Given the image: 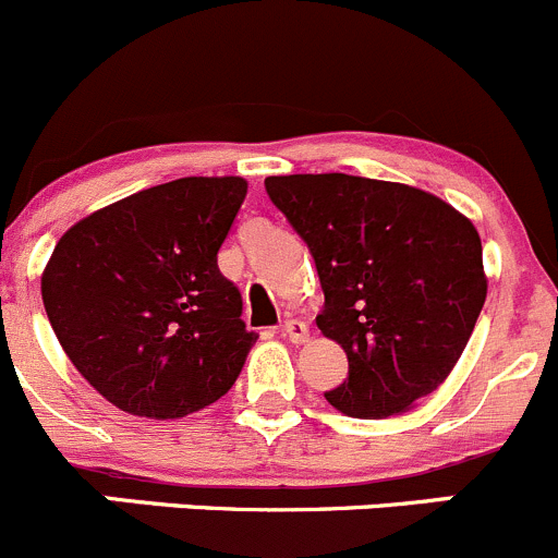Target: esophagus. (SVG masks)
Segmentation results:
<instances>
[{
	"label": "esophagus",
	"mask_w": 558,
	"mask_h": 558,
	"mask_svg": "<svg viewBox=\"0 0 558 558\" xmlns=\"http://www.w3.org/2000/svg\"><path fill=\"white\" fill-rule=\"evenodd\" d=\"M281 333L290 341H295V344H303V341L308 339V325L303 323V319H287V323L281 325Z\"/></svg>",
	"instance_id": "obj_1"
}]
</instances>
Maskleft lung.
<instances>
[{
    "label": "left lung",
    "instance_id": "left-lung-1",
    "mask_svg": "<svg viewBox=\"0 0 558 558\" xmlns=\"http://www.w3.org/2000/svg\"><path fill=\"white\" fill-rule=\"evenodd\" d=\"M266 192L312 252L325 292L317 328L350 363L325 399L374 421L434 393L485 303L474 225L428 192L363 175H271Z\"/></svg>",
    "mask_w": 558,
    "mask_h": 558
}]
</instances>
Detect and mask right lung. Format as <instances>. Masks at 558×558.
Instances as JSON below:
<instances>
[{"mask_svg": "<svg viewBox=\"0 0 558 558\" xmlns=\"http://www.w3.org/2000/svg\"><path fill=\"white\" fill-rule=\"evenodd\" d=\"M246 181L175 179L81 219L59 239L43 303L73 366L130 415L170 421L233 388L257 333L217 252Z\"/></svg>", "mask_w": 558, "mask_h": 558, "instance_id": "obj_1", "label": "right lung"}]
</instances>
